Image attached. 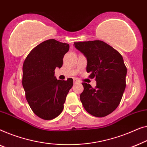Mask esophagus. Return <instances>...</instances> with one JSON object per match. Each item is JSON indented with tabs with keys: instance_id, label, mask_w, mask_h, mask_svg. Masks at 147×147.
I'll return each mask as SVG.
<instances>
[{
	"instance_id": "1",
	"label": "esophagus",
	"mask_w": 147,
	"mask_h": 147,
	"mask_svg": "<svg viewBox=\"0 0 147 147\" xmlns=\"http://www.w3.org/2000/svg\"><path fill=\"white\" fill-rule=\"evenodd\" d=\"M73 81H74V83H80L79 80H78V79H76V78H74Z\"/></svg>"
}]
</instances>
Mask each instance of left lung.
Returning a JSON list of instances; mask_svg holds the SVG:
<instances>
[{
	"instance_id": "obj_1",
	"label": "left lung",
	"mask_w": 147,
	"mask_h": 147,
	"mask_svg": "<svg viewBox=\"0 0 147 147\" xmlns=\"http://www.w3.org/2000/svg\"><path fill=\"white\" fill-rule=\"evenodd\" d=\"M74 46L86 57V72L96 81L95 88L82 82L80 101L89 114L106 117L119 106L126 87L127 70L123 57L102 40L77 42Z\"/></svg>"
}]
</instances>
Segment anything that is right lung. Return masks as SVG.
Returning <instances> with one entry per match:
<instances>
[{
    "label": "right lung",
    "mask_w": 147,
    "mask_h": 147,
    "mask_svg": "<svg viewBox=\"0 0 147 147\" xmlns=\"http://www.w3.org/2000/svg\"><path fill=\"white\" fill-rule=\"evenodd\" d=\"M69 50V44L49 39L35 47L24 60L22 83L25 96L33 113L40 119L52 120L63 110L73 80H57L54 71L62 67Z\"/></svg>",
    "instance_id": "obj_1"
}]
</instances>
